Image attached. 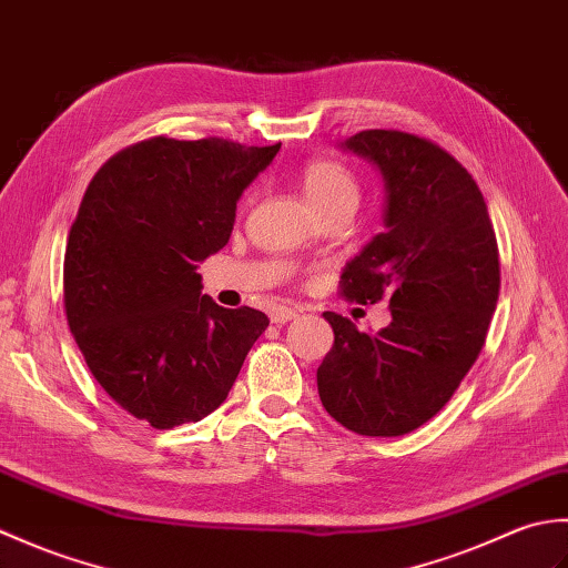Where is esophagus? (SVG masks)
Masks as SVG:
<instances>
[{"mask_svg": "<svg viewBox=\"0 0 568 568\" xmlns=\"http://www.w3.org/2000/svg\"><path fill=\"white\" fill-rule=\"evenodd\" d=\"M295 317H297V310H293V307H287V305H273L271 307V322L273 324H285V322H291Z\"/></svg>", "mask_w": 568, "mask_h": 568, "instance_id": "1", "label": "esophagus"}]
</instances>
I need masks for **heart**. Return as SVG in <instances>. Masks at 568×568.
Returning <instances> with one entry per match:
<instances>
[{
    "mask_svg": "<svg viewBox=\"0 0 568 568\" xmlns=\"http://www.w3.org/2000/svg\"><path fill=\"white\" fill-rule=\"evenodd\" d=\"M307 204L317 214L332 207H356L358 180L352 168L336 159H315L300 173Z\"/></svg>",
    "mask_w": 568,
    "mask_h": 568,
    "instance_id": "b5f03b06",
    "label": "heart"
}]
</instances>
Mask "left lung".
Here are the masks:
<instances>
[{
  "label": "left lung",
  "mask_w": 568,
  "mask_h": 568,
  "mask_svg": "<svg viewBox=\"0 0 568 568\" xmlns=\"http://www.w3.org/2000/svg\"><path fill=\"white\" fill-rule=\"evenodd\" d=\"M342 149L385 183L383 232L346 263L342 295L388 300L390 324L358 332L324 312L334 346L317 368L324 409L356 434L400 437L432 419L476 364L498 305L500 261L476 180L437 143L368 129Z\"/></svg>",
  "instance_id": "8db88e82"
}]
</instances>
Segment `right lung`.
Listing matches in <instances>:
<instances>
[{
    "label": "right lung",
    "instance_id": "1",
    "mask_svg": "<svg viewBox=\"0 0 568 568\" xmlns=\"http://www.w3.org/2000/svg\"><path fill=\"white\" fill-rule=\"evenodd\" d=\"M277 151L153 136L84 190L63 261L70 332L106 395L155 429L214 413L268 327L202 295L197 265L226 246L241 192Z\"/></svg>",
    "mask_w": 568,
    "mask_h": 568
}]
</instances>
